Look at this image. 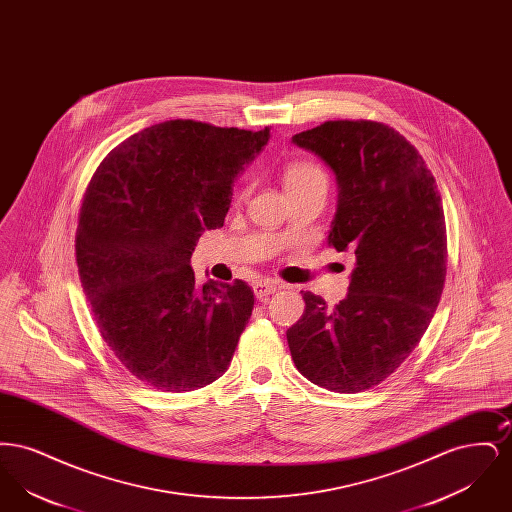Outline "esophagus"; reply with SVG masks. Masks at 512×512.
<instances>
[{
	"mask_svg": "<svg viewBox=\"0 0 512 512\" xmlns=\"http://www.w3.org/2000/svg\"><path fill=\"white\" fill-rule=\"evenodd\" d=\"M280 288H282V284H280V282H274V280H259V282L253 284V292H255V297H257L259 301L267 299L268 295L278 292Z\"/></svg>",
	"mask_w": 512,
	"mask_h": 512,
	"instance_id": "1",
	"label": "esophagus"
}]
</instances>
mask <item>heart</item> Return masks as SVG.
Here are the masks:
<instances>
[{"mask_svg":"<svg viewBox=\"0 0 512 512\" xmlns=\"http://www.w3.org/2000/svg\"><path fill=\"white\" fill-rule=\"evenodd\" d=\"M315 182H326L328 184V176L322 167H318L317 163L307 161V159H299V161H292L286 165L284 169V184L286 190L292 192L297 188L315 184Z\"/></svg>","mask_w":512,"mask_h":512,"instance_id":"b5f03b06","label":"heart"}]
</instances>
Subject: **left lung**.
<instances>
[{
	"label": "left lung",
	"instance_id": "obj_1",
	"mask_svg": "<svg viewBox=\"0 0 512 512\" xmlns=\"http://www.w3.org/2000/svg\"><path fill=\"white\" fill-rule=\"evenodd\" d=\"M292 140L336 174L328 245L355 251L349 292L336 307L301 292L305 313L286 332L293 363L320 388L370 390L413 353L441 299L447 230L436 178L384 122L326 121Z\"/></svg>",
	"mask_w": 512,
	"mask_h": 512
}]
</instances>
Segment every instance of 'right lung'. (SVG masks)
<instances>
[{
	"mask_svg": "<svg viewBox=\"0 0 512 512\" xmlns=\"http://www.w3.org/2000/svg\"><path fill=\"white\" fill-rule=\"evenodd\" d=\"M267 142L268 128L153 124L115 147L86 188L80 282L101 338L146 386L197 390L230 366L255 295L244 280L199 286L190 255L222 226L234 180Z\"/></svg>",
	"mask_w": 512,
	"mask_h": 512,
	"instance_id": "1",
	"label": "right lung"
}]
</instances>
